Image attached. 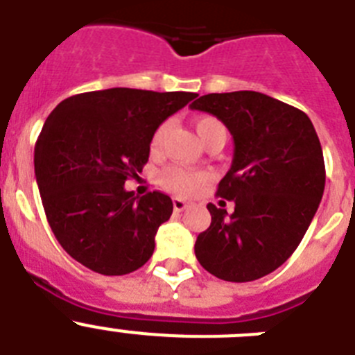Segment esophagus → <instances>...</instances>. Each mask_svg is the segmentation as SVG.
<instances>
[{
  "label": "esophagus",
  "mask_w": 355,
  "mask_h": 355,
  "mask_svg": "<svg viewBox=\"0 0 355 355\" xmlns=\"http://www.w3.org/2000/svg\"><path fill=\"white\" fill-rule=\"evenodd\" d=\"M172 205H174V211H184V209L188 208V202L187 200H183V199H180V197H175L174 200H172Z\"/></svg>",
  "instance_id": "1"
}]
</instances>
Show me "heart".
<instances>
[{
  "label": "heart",
  "instance_id": "b5f03b06",
  "mask_svg": "<svg viewBox=\"0 0 355 355\" xmlns=\"http://www.w3.org/2000/svg\"><path fill=\"white\" fill-rule=\"evenodd\" d=\"M167 122H162L156 131L153 133V139H150V150H158L159 144L163 140V135L167 131ZM196 131L199 135V139L202 140V144L213 137L215 133H225L224 126H222L220 121H216L215 117H199L196 121ZM159 181L167 190L175 193H193L197 192L202 184L208 181V175L205 172H193L187 171V168L181 167H167L163 168L162 174H159Z\"/></svg>",
  "mask_w": 355,
  "mask_h": 355
}]
</instances>
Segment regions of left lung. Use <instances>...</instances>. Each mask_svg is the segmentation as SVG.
I'll list each match as a JSON object with an SVG mask.
<instances>
[{"instance_id": "1", "label": "left lung", "mask_w": 355, "mask_h": 355, "mask_svg": "<svg viewBox=\"0 0 355 355\" xmlns=\"http://www.w3.org/2000/svg\"><path fill=\"white\" fill-rule=\"evenodd\" d=\"M190 108L215 115L234 142L216 190L234 211L208 205L211 224L197 236L196 256L215 277L256 281L290 258L318 209L325 188L318 135L304 112L252 90L200 96Z\"/></svg>"}]
</instances>
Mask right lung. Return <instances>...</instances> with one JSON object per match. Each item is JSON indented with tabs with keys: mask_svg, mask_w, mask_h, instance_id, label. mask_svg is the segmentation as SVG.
<instances>
[{
	"mask_svg": "<svg viewBox=\"0 0 355 355\" xmlns=\"http://www.w3.org/2000/svg\"><path fill=\"white\" fill-rule=\"evenodd\" d=\"M196 97L106 89L67 97L49 114L35 144V178L51 231L71 258L103 275L149 261L172 199L139 197L124 183L142 172L156 128Z\"/></svg>",
	"mask_w": 355,
	"mask_h": 355,
	"instance_id": "right-lung-1",
	"label": "right lung"
}]
</instances>
